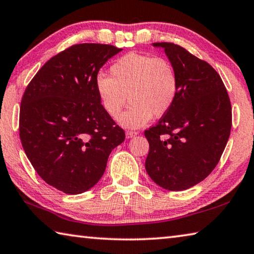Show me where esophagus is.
I'll return each mask as SVG.
<instances>
[{
  "mask_svg": "<svg viewBox=\"0 0 254 254\" xmlns=\"http://www.w3.org/2000/svg\"><path fill=\"white\" fill-rule=\"evenodd\" d=\"M137 133L139 132H136V131H127V139H130V137H133V136H135V135H137Z\"/></svg>",
  "mask_w": 254,
  "mask_h": 254,
  "instance_id": "esophagus-1",
  "label": "esophagus"
}]
</instances>
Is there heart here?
I'll list each match as a JSON object with an SVG mask.
<instances>
[{
    "label": "heart",
    "instance_id": "heart-1",
    "mask_svg": "<svg viewBox=\"0 0 254 254\" xmlns=\"http://www.w3.org/2000/svg\"><path fill=\"white\" fill-rule=\"evenodd\" d=\"M111 77L100 75L95 81L98 98L111 118L127 127H140L150 119L160 118L174 105L178 94V76L169 60L141 54H127L110 68Z\"/></svg>",
    "mask_w": 254,
    "mask_h": 254
}]
</instances>
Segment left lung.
Here are the masks:
<instances>
[{
    "mask_svg": "<svg viewBox=\"0 0 254 254\" xmlns=\"http://www.w3.org/2000/svg\"><path fill=\"white\" fill-rule=\"evenodd\" d=\"M178 76L171 109L144 131L149 142L145 170L168 190H185L212 173L226 147L232 127L229 94L217 71L183 47L156 42Z\"/></svg>",
    "mask_w": 254,
    "mask_h": 254,
    "instance_id": "1",
    "label": "left lung"
}]
</instances>
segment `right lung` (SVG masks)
I'll return each mask as SVG.
<instances>
[{
  "mask_svg": "<svg viewBox=\"0 0 254 254\" xmlns=\"http://www.w3.org/2000/svg\"><path fill=\"white\" fill-rule=\"evenodd\" d=\"M122 49L74 45L50 58L25 88L19 131L37 174L65 194H81L104 174L112 150L126 133L103 109L95 81Z\"/></svg>",
  "mask_w": 254,
  "mask_h": 254,
  "instance_id": "right-lung-1",
  "label": "right lung"
}]
</instances>
